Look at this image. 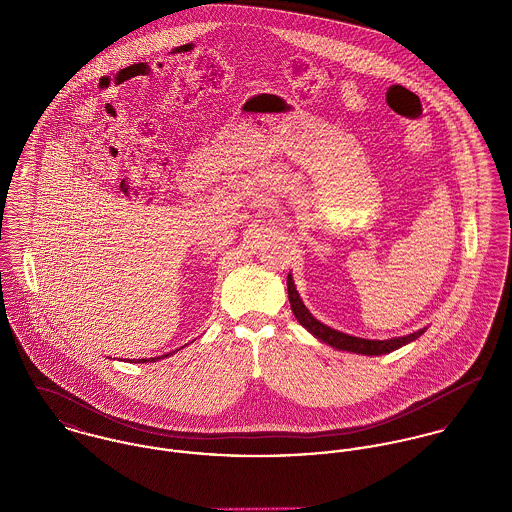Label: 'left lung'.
<instances>
[{
  "label": "left lung",
  "mask_w": 512,
  "mask_h": 512,
  "mask_svg": "<svg viewBox=\"0 0 512 512\" xmlns=\"http://www.w3.org/2000/svg\"><path fill=\"white\" fill-rule=\"evenodd\" d=\"M288 295H290V305H292L293 315L295 319L299 321L301 327H305L315 339H319L321 343L337 349V351H347V353H357V355H366V357H378V355H386V353H392L412 341H416L418 337L424 335L426 327L416 331V333H410V335H404V337H392V339H384V341H378V339H363V337H355V335H347L343 331H337V329H331L327 327L325 323H321L319 319H315L311 315V311L305 307V303L301 301L299 292L295 290V284H293L292 274H288Z\"/></svg>",
  "instance_id": "obj_1"
}]
</instances>
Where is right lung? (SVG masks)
I'll list each match as a JSON object with an SVG mask.
<instances>
[{
	"label": "right lung",
	"instance_id": "add662e5",
	"mask_svg": "<svg viewBox=\"0 0 512 512\" xmlns=\"http://www.w3.org/2000/svg\"><path fill=\"white\" fill-rule=\"evenodd\" d=\"M183 349V347H181ZM175 353V351H173ZM171 353H167V355H161V357H153V359H134V361H130V363H155V361H159V359H165V357H169Z\"/></svg>",
	"mask_w": 512,
	"mask_h": 512
}]
</instances>
